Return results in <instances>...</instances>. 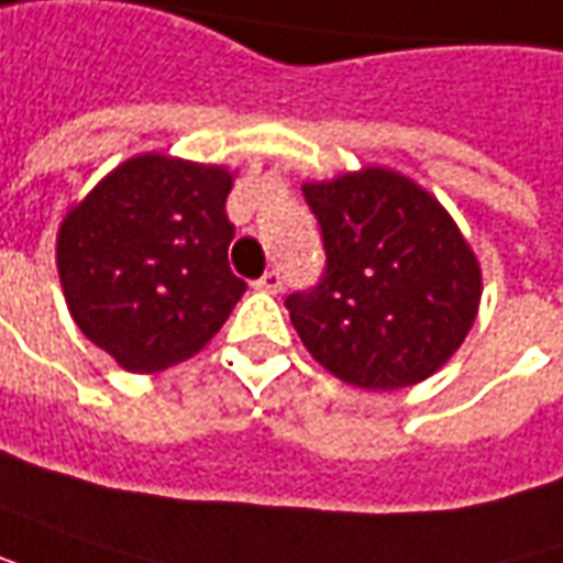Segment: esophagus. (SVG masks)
Masks as SVG:
<instances>
[{
	"label": "esophagus",
	"instance_id": "1",
	"mask_svg": "<svg viewBox=\"0 0 563 563\" xmlns=\"http://www.w3.org/2000/svg\"><path fill=\"white\" fill-rule=\"evenodd\" d=\"M255 289H262V292H271V296H277L283 289V277L277 271H267L262 280H255Z\"/></svg>",
	"mask_w": 563,
	"mask_h": 563
}]
</instances>
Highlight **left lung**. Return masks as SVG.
<instances>
[{"instance_id":"1","label":"left lung","mask_w":563,"mask_h":563,"mask_svg":"<svg viewBox=\"0 0 563 563\" xmlns=\"http://www.w3.org/2000/svg\"><path fill=\"white\" fill-rule=\"evenodd\" d=\"M327 271L286 298L301 345L366 391L434 376L465 342L484 277L472 243L434 194L385 166L305 181Z\"/></svg>"}]
</instances>
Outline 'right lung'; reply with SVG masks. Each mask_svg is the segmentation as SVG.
Wrapping results in <instances>:
<instances>
[{
	"label": "right lung",
	"instance_id": "1",
	"mask_svg": "<svg viewBox=\"0 0 563 563\" xmlns=\"http://www.w3.org/2000/svg\"><path fill=\"white\" fill-rule=\"evenodd\" d=\"M228 166L137 153L57 228L73 323L129 373H159L212 342L246 283L233 277Z\"/></svg>",
	"mask_w": 563,
	"mask_h": 563
}]
</instances>
